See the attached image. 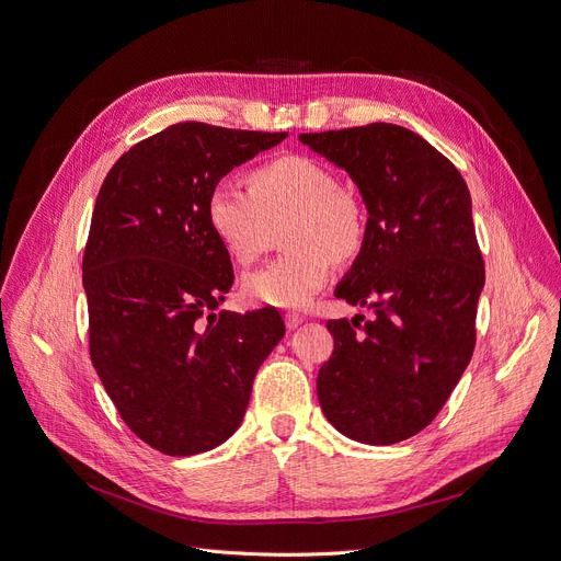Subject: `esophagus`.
Segmentation results:
<instances>
[{
    "label": "esophagus",
    "instance_id": "esophagus-1",
    "mask_svg": "<svg viewBox=\"0 0 561 561\" xmlns=\"http://www.w3.org/2000/svg\"><path fill=\"white\" fill-rule=\"evenodd\" d=\"M301 324H304V317H301L299 312H287V314H285V327H287L289 331L299 329Z\"/></svg>",
    "mask_w": 561,
    "mask_h": 561
}]
</instances>
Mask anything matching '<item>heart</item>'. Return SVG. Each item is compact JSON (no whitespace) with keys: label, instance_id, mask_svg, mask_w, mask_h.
Listing matches in <instances>:
<instances>
[{"label":"heart","instance_id":"heart-1","mask_svg":"<svg viewBox=\"0 0 561 561\" xmlns=\"http://www.w3.org/2000/svg\"><path fill=\"white\" fill-rule=\"evenodd\" d=\"M251 190L232 178L207 196V224L224 251L242 266L260 262L285 232L287 255L244 278V297L257 306L306 308L337 264L356 262L369 239L365 203L342 190L333 169L306 154H287L257 167Z\"/></svg>","mask_w":561,"mask_h":561}]
</instances>
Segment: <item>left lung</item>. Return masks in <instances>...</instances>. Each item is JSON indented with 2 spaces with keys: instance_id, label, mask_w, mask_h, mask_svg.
<instances>
[{
  "instance_id": "left-lung-1",
  "label": "left lung",
  "mask_w": 561,
  "mask_h": 561,
  "mask_svg": "<svg viewBox=\"0 0 561 561\" xmlns=\"http://www.w3.org/2000/svg\"><path fill=\"white\" fill-rule=\"evenodd\" d=\"M301 141L354 178L369 211L367 247L335 297L375 317L327 322L335 346L317 375L319 404L354 440H407L445 407L474 350L484 257L468 184L443 152L392 123Z\"/></svg>"
}]
</instances>
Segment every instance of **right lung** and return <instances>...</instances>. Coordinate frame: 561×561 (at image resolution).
<instances>
[{
    "label": "right lung",
    "instance_id": "add662e5",
    "mask_svg": "<svg viewBox=\"0 0 561 561\" xmlns=\"http://www.w3.org/2000/svg\"><path fill=\"white\" fill-rule=\"evenodd\" d=\"M285 137L175 123L123 152L100 186L82 262L89 352L123 422L162 455L232 436L285 335L274 308L215 312L234 274L205 211L211 186Z\"/></svg>",
    "mask_w": 561,
    "mask_h": 561
}]
</instances>
